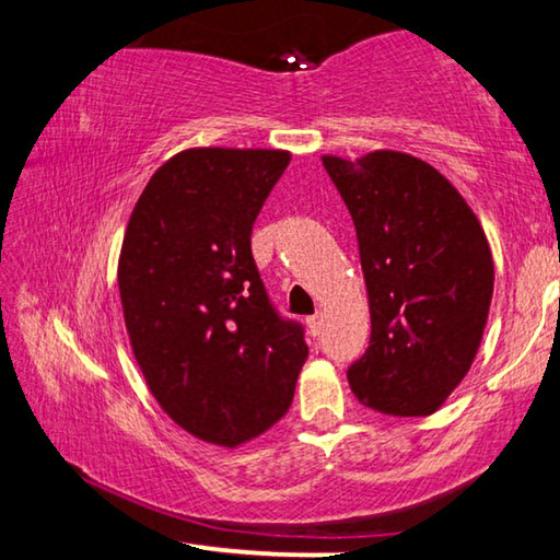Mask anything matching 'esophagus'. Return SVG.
<instances>
[{
	"label": "esophagus",
	"instance_id": "34e87169",
	"mask_svg": "<svg viewBox=\"0 0 560 560\" xmlns=\"http://www.w3.org/2000/svg\"><path fill=\"white\" fill-rule=\"evenodd\" d=\"M306 326L311 330V336H318L320 334V326H324V316L316 314V316H308L306 318Z\"/></svg>",
	"mask_w": 560,
	"mask_h": 560
}]
</instances>
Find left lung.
Wrapping results in <instances>:
<instances>
[{
	"instance_id": "left-lung-1",
	"label": "left lung",
	"mask_w": 560,
	"mask_h": 560,
	"mask_svg": "<svg viewBox=\"0 0 560 560\" xmlns=\"http://www.w3.org/2000/svg\"><path fill=\"white\" fill-rule=\"evenodd\" d=\"M353 217L371 303V346L348 368L365 407L432 415L467 375L485 334L494 261L464 197L432 165L395 150L324 155Z\"/></svg>"
}]
</instances>
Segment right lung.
<instances>
[{"mask_svg":"<svg viewBox=\"0 0 560 560\" xmlns=\"http://www.w3.org/2000/svg\"><path fill=\"white\" fill-rule=\"evenodd\" d=\"M283 150H183L130 214L118 289L132 353L179 428L236 447L287 415L308 346L252 257V226Z\"/></svg>","mask_w":560,"mask_h":560,"instance_id":"obj_1","label":"right lung"}]
</instances>
